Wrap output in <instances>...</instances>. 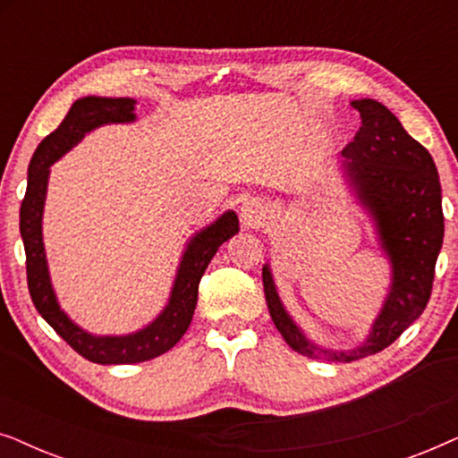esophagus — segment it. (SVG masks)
Listing matches in <instances>:
<instances>
[{"mask_svg":"<svg viewBox=\"0 0 458 458\" xmlns=\"http://www.w3.org/2000/svg\"><path fill=\"white\" fill-rule=\"evenodd\" d=\"M267 212H268V206L265 199L260 198H250L246 202L242 204L240 208V218L242 223L246 225V227H260L262 223L267 221Z\"/></svg>","mask_w":458,"mask_h":458,"instance_id":"34e87169","label":"esophagus"}]
</instances>
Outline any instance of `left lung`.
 <instances>
[{"mask_svg": "<svg viewBox=\"0 0 458 458\" xmlns=\"http://www.w3.org/2000/svg\"><path fill=\"white\" fill-rule=\"evenodd\" d=\"M360 129L342 149V171L356 202L367 210L392 267V284L367 340L329 350L309 340L281 302L268 265L262 267L267 306L287 346L318 360L352 362L381 352L417 321L429 302L436 260L444 240L442 187L428 149L406 133L384 104L354 99Z\"/></svg>", "mask_w": 458, "mask_h": 458, "instance_id": "obj_1", "label": "left lung"}]
</instances>
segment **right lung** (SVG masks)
Returning a JSON list of instances; mask_svg holds the SVG:
<instances>
[{
    "mask_svg": "<svg viewBox=\"0 0 458 458\" xmlns=\"http://www.w3.org/2000/svg\"><path fill=\"white\" fill-rule=\"evenodd\" d=\"M135 121V99L131 98H98L87 96L77 99L68 110L60 127L49 133L37 146L29 165L27 193L21 206V235L27 254V281L30 300L39 315L52 325L55 334L68 346L98 365H133L165 354L177 344L190 327L193 310L198 302L199 279L229 237L240 231V221L233 210H227L215 223L198 231L187 242L181 256L177 277H174L171 298L165 310L146 327L127 335H93L81 329L64 310L60 309L58 298L52 287L47 271L46 246H43L41 221L46 206L49 166L60 160L68 149L83 140L89 131L102 124H118Z\"/></svg>",
    "mask_w": 458,
    "mask_h": 458,
    "instance_id": "obj_1",
    "label": "right lung"
}]
</instances>
